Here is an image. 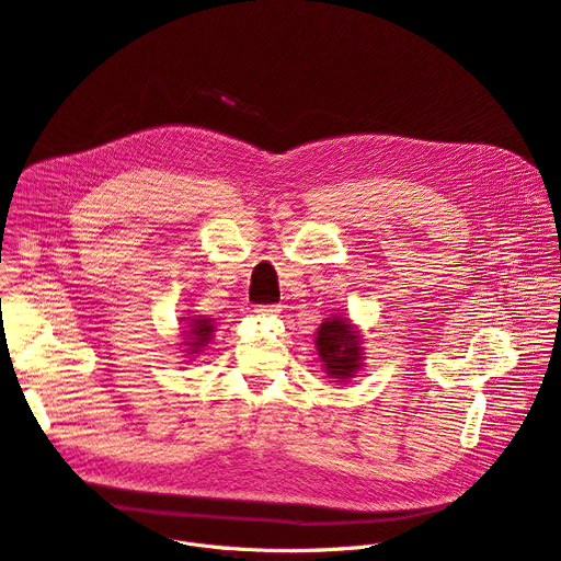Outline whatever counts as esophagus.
<instances>
[{"instance_id": "34e87169", "label": "esophagus", "mask_w": 561, "mask_h": 561, "mask_svg": "<svg viewBox=\"0 0 561 561\" xmlns=\"http://www.w3.org/2000/svg\"><path fill=\"white\" fill-rule=\"evenodd\" d=\"M279 310H282V306H277V304H266V306H257L255 308L257 314H277Z\"/></svg>"}]
</instances>
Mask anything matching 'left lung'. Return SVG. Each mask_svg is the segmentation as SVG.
<instances>
[{"label":"left lung","instance_id":"obj_1","mask_svg":"<svg viewBox=\"0 0 561 561\" xmlns=\"http://www.w3.org/2000/svg\"><path fill=\"white\" fill-rule=\"evenodd\" d=\"M317 355L324 362L329 377L337 381H348L362 368L364 348L362 337L351 324V319L342 317H327L324 324L317 329Z\"/></svg>","mask_w":561,"mask_h":561}]
</instances>
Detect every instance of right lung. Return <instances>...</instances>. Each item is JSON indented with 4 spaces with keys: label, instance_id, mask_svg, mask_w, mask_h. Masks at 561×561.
<instances>
[{
    "label": "right lung",
    "instance_id": "1",
    "mask_svg": "<svg viewBox=\"0 0 561 561\" xmlns=\"http://www.w3.org/2000/svg\"><path fill=\"white\" fill-rule=\"evenodd\" d=\"M182 322H186L184 327V346L188 355H197L204 351V346H208V342L213 340L215 327H213V319L210 317H182Z\"/></svg>",
    "mask_w": 561,
    "mask_h": 561
}]
</instances>
